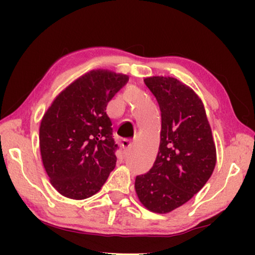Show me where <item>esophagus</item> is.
<instances>
[{
	"instance_id": "esophagus-1",
	"label": "esophagus",
	"mask_w": 255,
	"mask_h": 255,
	"mask_svg": "<svg viewBox=\"0 0 255 255\" xmlns=\"http://www.w3.org/2000/svg\"><path fill=\"white\" fill-rule=\"evenodd\" d=\"M117 130L121 132V134L123 135L124 138H130V137H131L130 134H131L133 131H135V128H134V124L132 123L131 121L123 120V121L118 122Z\"/></svg>"
}]
</instances>
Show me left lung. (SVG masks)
I'll return each instance as SVG.
<instances>
[{
    "mask_svg": "<svg viewBox=\"0 0 255 255\" xmlns=\"http://www.w3.org/2000/svg\"><path fill=\"white\" fill-rule=\"evenodd\" d=\"M128 80L108 69L90 71L62 90L44 114L41 160L51 184L62 196L92 197L114 170L117 145L106 110Z\"/></svg>",
    "mask_w": 255,
    "mask_h": 255,
    "instance_id": "obj_1",
    "label": "left lung"
}]
</instances>
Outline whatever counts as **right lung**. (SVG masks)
<instances>
[{
	"label": "right lung",
	"mask_w": 255,
	"mask_h": 255,
	"mask_svg": "<svg viewBox=\"0 0 255 255\" xmlns=\"http://www.w3.org/2000/svg\"><path fill=\"white\" fill-rule=\"evenodd\" d=\"M146 86L161 110L160 145L154 165L135 177L141 204L167 214L197 194L216 166V146L204 108L193 90L177 79L153 76Z\"/></svg>",
	"instance_id": "1"
}]
</instances>
